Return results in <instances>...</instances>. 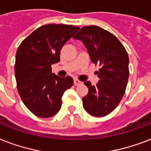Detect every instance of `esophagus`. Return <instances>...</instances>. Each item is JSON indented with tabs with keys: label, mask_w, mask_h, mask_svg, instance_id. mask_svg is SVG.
Instances as JSON below:
<instances>
[{
	"label": "esophagus",
	"mask_w": 151,
	"mask_h": 151,
	"mask_svg": "<svg viewBox=\"0 0 151 151\" xmlns=\"http://www.w3.org/2000/svg\"><path fill=\"white\" fill-rule=\"evenodd\" d=\"M73 84H74V86H78L80 84H82V82H80L78 79H74L73 80Z\"/></svg>",
	"instance_id": "34e87169"
}]
</instances>
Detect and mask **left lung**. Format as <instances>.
<instances>
[{
	"label": "left lung",
	"instance_id": "1",
	"mask_svg": "<svg viewBox=\"0 0 151 151\" xmlns=\"http://www.w3.org/2000/svg\"><path fill=\"white\" fill-rule=\"evenodd\" d=\"M73 38L84 43L92 62L100 67L95 73L99 78L97 85L84 82L89 91L82 98L83 108L94 116H107L125 91L129 74L128 53L114 35L97 26H86Z\"/></svg>",
	"mask_w": 151,
	"mask_h": 151
}]
</instances>
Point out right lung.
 I'll return each instance as SVG.
<instances>
[{
	"label": "right lung",
	"mask_w": 151,
	"mask_h": 151,
	"mask_svg": "<svg viewBox=\"0 0 151 151\" xmlns=\"http://www.w3.org/2000/svg\"><path fill=\"white\" fill-rule=\"evenodd\" d=\"M79 29L72 25L42 26L18 47L14 66L17 88L23 104L37 116L56 115L64 92L73 84L69 76L52 73L51 65L59 62L61 47Z\"/></svg>",
	"instance_id": "1"
}]
</instances>
